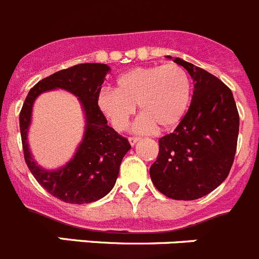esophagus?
Instances as JSON below:
<instances>
[{"instance_id":"obj_1","label":"esophagus","mask_w":259,"mask_h":259,"mask_svg":"<svg viewBox=\"0 0 259 259\" xmlns=\"http://www.w3.org/2000/svg\"><path fill=\"white\" fill-rule=\"evenodd\" d=\"M140 140H141L140 137H130V139H128V141H130L131 146H135V145H136Z\"/></svg>"}]
</instances>
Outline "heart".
Instances as JSON below:
<instances>
[{"mask_svg": "<svg viewBox=\"0 0 259 259\" xmlns=\"http://www.w3.org/2000/svg\"><path fill=\"white\" fill-rule=\"evenodd\" d=\"M193 81L188 71L177 63L136 67L122 73L115 89H105L98 98L100 112L117 131L130 124L139 105L141 117L135 123V131L146 134L170 130L178 124L191 107Z\"/></svg>", "mask_w": 259, "mask_h": 259, "instance_id": "obj_1", "label": "heart"}]
</instances>
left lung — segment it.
<instances>
[{"mask_svg": "<svg viewBox=\"0 0 259 259\" xmlns=\"http://www.w3.org/2000/svg\"><path fill=\"white\" fill-rule=\"evenodd\" d=\"M174 62L193 78V98L174 132L159 140L150 177L164 196L193 201L218 188L229 176L238 142L239 113L233 93L223 81L182 58Z\"/></svg>", "mask_w": 259, "mask_h": 259, "instance_id": "1", "label": "left lung"}]
</instances>
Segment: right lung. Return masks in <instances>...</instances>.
<instances>
[{"label":"right lung","instance_id":"1","mask_svg":"<svg viewBox=\"0 0 259 259\" xmlns=\"http://www.w3.org/2000/svg\"><path fill=\"white\" fill-rule=\"evenodd\" d=\"M109 66L82 63L58 71L39 81L24 102L20 112V134L24 157L38 183L66 203H90L107 196L114 187L123 156L131 149L127 139L107 124L98 107L102 85ZM62 88L78 97L85 115V131L75 155L58 169H44L31 155L27 132L35 99L49 90Z\"/></svg>","mask_w":259,"mask_h":259}]
</instances>
